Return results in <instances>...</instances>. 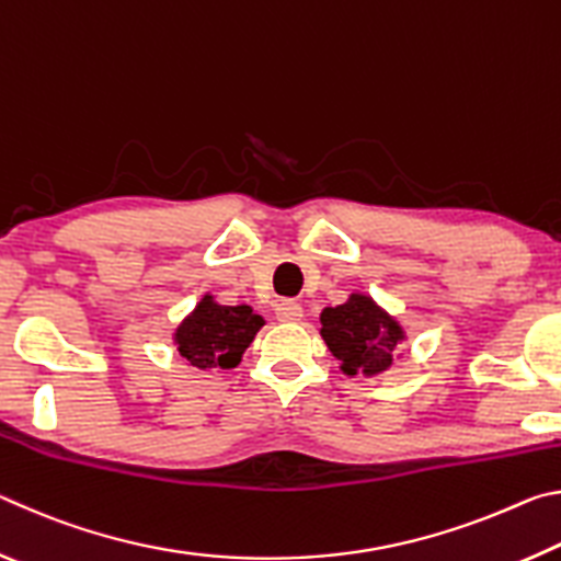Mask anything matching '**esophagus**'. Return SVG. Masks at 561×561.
<instances>
[{"mask_svg":"<svg viewBox=\"0 0 561 561\" xmlns=\"http://www.w3.org/2000/svg\"><path fill=\"white\" fill-rule=\"evenodd\" d=\"M274 314H277L279 321H299L304 317V309H301V304L284 299L277 304V307H274Z\"/></svg>","mask_w":561,"mask_h":561,"instance_id":"34e87169","label":"esophagus"}]
</instances>
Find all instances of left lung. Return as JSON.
I'll use <instances>...</instances> for the list:
<instances>
[{"mask_svg": "<svg viewBox=\"0 0 561 561\" xmlns=\"http://www.w3.org/2000/svg\"><path fill=\"white\" fill-rule=\"evenodd\" d=\"M319 319L321 339L346 376L383 374L405 339L403 327L366 294H351L339 307H327Z\"/></svg>", "mask_w": 561, "mask_h": 561, "instance_id": "8db88e82", "label": "left lung"}]
</instances>
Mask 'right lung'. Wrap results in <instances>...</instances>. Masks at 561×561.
<instances>
[{
	"instance_id": "1",
	"label": "right lung",
	"mask_w": 561,
	"mask_h": 561,
	"mask_svg": "<svg viewBox=\"0 0 561 561\" xmlns=\"http://www.w3.org/2000/svg\"><path fill=\"white\" fill-rule=\"evenodd\" d=\"M262 327L264 319L254 314L247 304L225 307L215 301L213 294H205L197 307L180 321L173 344L180 356L187 360V366L197 371L234 368Z\"/></svg>"
}]
</instances>
